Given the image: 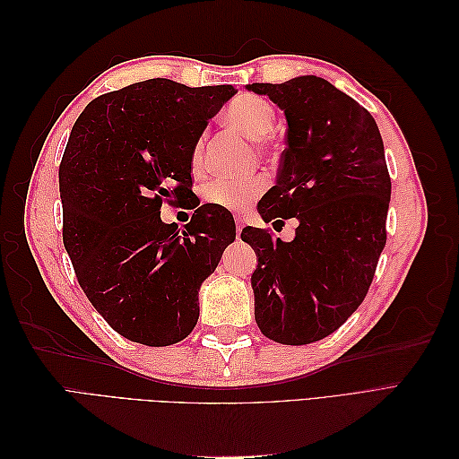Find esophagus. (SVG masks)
<instances>
[{"instance_id": "obj_1", "label": "esophagus", "mask_w": 459, "mask_h": 459, "mask_svg": "<svg viewBox=\"0 0 459 459\" xmlns=\"http://www.w3.org/2000/svg\"><path fill=\"white\" fill-rule=\"evenodd\" d=\"M243 226H245L243 218H241V216H235V233H238V238H239V235H241V230H243Z\"/></svg>"}]
</instances>
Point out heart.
Here are the masks:
<instances>
[{
  "instance_id": "obj_1",
  "label": "heart",
  "mask_w": 459,
  "mask_h": 459,
  "mask_svg": "<svg viewBox=\"0 0 459 459\" xmlns=\"http://www.w3.org/2000/svg\"><path fill=\"white\" fill-rule=\"evenodd\" d=\"M273 118L275 113L272 105L266 100H262V97L248 93L235 97L226 110V120L230 126L253 142H260L270 132ZM199 159L201 143L195 147V152H193V160L199 162ZM264 189H266V179L262 176L218 178L204 187L203 197L206 203L226 208V211L241 212L262 195Z\"/></svg>"
}]
</instances>
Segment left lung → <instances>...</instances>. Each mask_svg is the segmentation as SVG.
I'll use <instances>...</instances> for the list:
<instances>
[{
	"mask_svg": "<svg viewBox=\"0 0 459 459\" xmlns=\"http://www.w3.org/2000/svg\"><path fill=\"white\" fill-rule=\"evenodd\" d=\"M247 90L270 97L287 120V149L258 214L299 221L293 241L241 231L258 256L255 319L275 342L308 344L356 312L377 268L391 203L383 140L368 110L319 76Z\"/></svg>",
	"mask_w": 459,
	"mask_h": 459,
	"instance_id": "8db88e82",
	"label": "left lung"
}]
</instances>
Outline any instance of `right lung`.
Instances as JSON below:
<instances>
[{"instance_id": "obj_1", "label": "right lung", "mask_w": 459, "mask_h": 459, "mask_svg": "<svg viewBox=\"0 0 459 459\" xmlns=\"http://www.w3.org/2000/svg\"><path fill=\"white\" fill-rule=\"evenodd\" d=\"M235 93L151 78L97 97L68 137L63 243L93 308L134 342L189 335L199 289L235 239L233 216L214 204L199 206L182 233L160 220L164 199L189 197L199 137Z\"/></svg>"}]
</instances>
